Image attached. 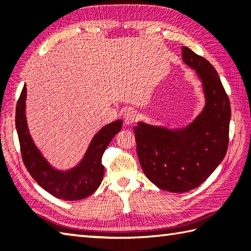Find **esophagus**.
<instances>
[{"label":"esophagus","mask_w":251,"mask_h":251,"mask_svg":"<svg viewBox=\"0 0 251 251\" xmlns=\"http://www.w3.org/2000/svg\"><path fill=\"white\" fill-rule=\"evenodd\" d=\"M138 119L137 112L134 110H127L124 114V124L132 125Z\"/></svg>","instance_id":"34e87169"}]
</instances>
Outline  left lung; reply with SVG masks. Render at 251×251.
I'll use <instances>...</instances> for the list:
<instances>
[{"label": "left lung", "mask_w": 251, "mask_h": 251, "mask_svg": "<svg viewBox=\"0 0 251 251\" xmlns=\"http://www.w3.org/2000/svg\"><path fill=\"white\" fill-rule=\"evenodd\" d=\"M182 60L201 83L204 108L179 128L138 122L134 132L143 173L158 189L183 193L200 186L219 166L228 145L231 105L211 63L188 47Z\"/></svg>", "instance_id": "1"}]
</instances>
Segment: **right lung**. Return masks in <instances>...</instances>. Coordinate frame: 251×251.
<instances>
[{
  "mask_svg": "<svg viewBox=\"0 0 251 251\" xmlns=\"http://www.w3.org/2000/svg\"><path fill=\"white\" fill-rule=\"evenodd\" d=\"M25 100V85L16 106L15 124L23 161L32 178L46 192L63 201H78L92 195L103 179L104 167L101 164V158L111 140L122 129V120L103 126L93 137L81 161L74 167L62 170L47 161L32 139L26 122Z\"/></svg>",
  "mask_w": 251,
  "mask_h": 251,
  "instance_id": "add662e5",
  "label": "right lung"
}]
</instances>
